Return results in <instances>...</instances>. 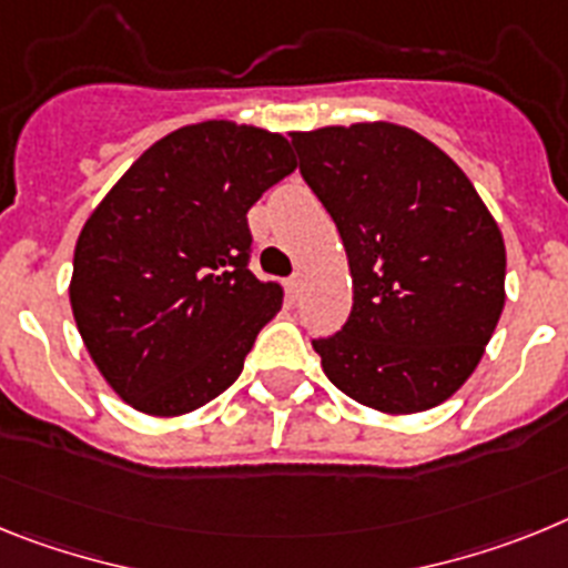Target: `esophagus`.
<instances>
[{"instance_id": "1", "label": "esophagus", "mask_w": 568, "mask_h": 568, "mask_svg": "<svg viewBox=\"0 0 568 568\" xmlns=\"http://www.w3.org/2000/svg\"><path fill=\"white\" fill-rule=\"evenodd\" d=\"M300 291H303V277H300V274H294V277H291L288 283H285V294H288L291 303H297Z\"/></svg>"}]
</instances>
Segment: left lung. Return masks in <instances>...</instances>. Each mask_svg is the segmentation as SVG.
I'll return each instance as SVG.
<instances>
[{"mask_svg": "<svg viewBox=\"0 0 568 568\" xmlns=\"http://www.w3.org/2000/svg\"><path fill=\"white\" fill-rule=\"evenodd\" d=\"M291 142L352 268L343 332L314 339L325 377L374 412L440 406L471 377L506 305L495 216L460 165L406 125H325Z\"/></svg>", "mask_w": 568, "mask_h": 568, "instance_id": "left-lung-1", "label": "left lung"}]
</instances>
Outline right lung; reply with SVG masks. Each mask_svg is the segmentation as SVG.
I'll return each mask as SVG.
<instances>
[{"instance_id": "right-lung-1", "label": "right lung", "mask_w": 568, "mask_h": 568, "mask_svg": "<svg viewBox=\"0 0 568 568\" xmlns=\"http://www.w3.org/2000/svg\"><path fill=\"white\" fill-rule=\"evenodd\" d=\"M297 168L283 134L205 120L156 140L91 211L68 294L131 408L182 417L240 377L283 288L248 271V209Z\"/></svg>"}]
</instances>
